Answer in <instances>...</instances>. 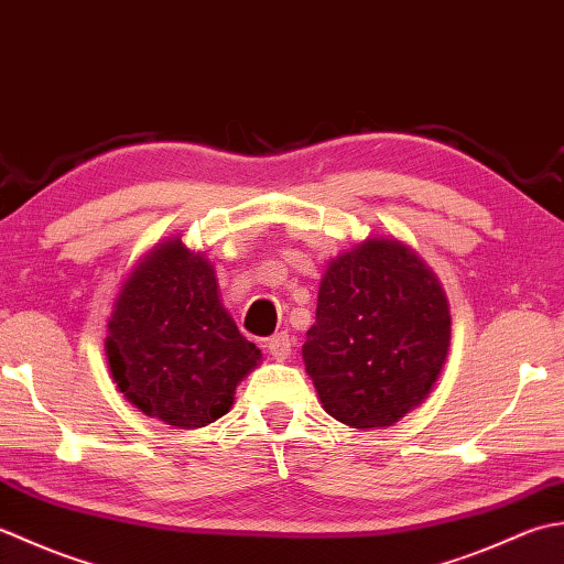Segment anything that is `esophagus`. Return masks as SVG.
I'll list each match as a JSON object with an SVG mask.
<instances>
[{"mask_svg":"<svg viewBox=\"0 0 564 564\" xmlns=\"http://www.w3.org/2000/svg\"><path fill=\"white\" fill-rule=\"evenodd\" d=\"M268 350L274 360H286L292 352V338L290 333L282 330V333H274V336L268 340Z\"/></svg>","mask_w":564,"mask_h":564,"instance_id":"1","label":"esophagus"}]
</instances>
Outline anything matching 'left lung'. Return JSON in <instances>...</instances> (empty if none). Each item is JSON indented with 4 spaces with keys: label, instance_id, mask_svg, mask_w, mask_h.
Masks as SVG:
<instances>
[{
    "label": "left lung",
    "instance_id": "left-lung-1",
    "mask_svg": "<svg viewBox=\"0 0 564 564\" xmlns=\"http://www.w3.org/2000/svg\"><path fill=\"white\" fill-rule=\"evenodd\" d=\"M447 348L451 304L409 246L367 238L328 262L302 358L333 419L394 426L431 394Z\"/></svg>",
    "mask_w": 564,
    "mask_h": 564
}]
</instances>
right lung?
Listing matches in <instances>:
<instances>
[{
    "label": "right lung",
    "instance_id": "obj_1",
    "mask_svg": "<svg viewBox=\"0 0 564 564\" xmlns=\"http://www.w3.org/2000/svg\"><path fill=\"white\" fill-rule=\"evenodd\" d=\"M107 328L105 350L119 392L175 429L221 419L240 379L262 358L224 308L212 262L177 236L133 268Z\"/></svg>",
    "mask_w": 564,
    "mask_h": 564
}]
</instances>
